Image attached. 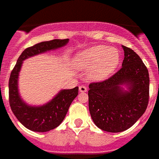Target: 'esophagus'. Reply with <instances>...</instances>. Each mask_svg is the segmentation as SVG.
Instances as JSON below:
<instances>
[{
	"instance_id": "34e87169",
	"label": "esophagus",
	"mask_w": 159,
	"mask_h": 159,
	"mask_svg": "<svg viewBox=\"0 0 159 159\" xmlns=\"http://www.w3.org/2000/svg\"><path fill=\"white\" fill-rule=\"evenodd\" d=\"M80 92H87V87L85 85H80Z\"/></svg>"
}]
</instances>
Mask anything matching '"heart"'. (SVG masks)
Masks as SVG:
<instances>
[{"instance_id":"heart-1","label":"heart","mask_w":159,"mask_h":159,"mask_svg":"<svg viewBox=\"0 0 159 159\" xmlns=\"http://www.w3.org/2000/svg\"><path fill=\"white\" fill-rule=\"evenodd\" d=\"M120 55L116 49L105 45H98L85 49L74 58V64L81 69H92L95 79L108 77L119 63Z\"/></svg>"}]
</instances>
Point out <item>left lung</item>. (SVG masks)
Instances as JSON below:
<instances>
[{
	"label": "left lung",
	"instance_id": "1",
	"mask_svg": "<svg viewBox=\"0 0 159 159\" xmlns=\"http://www.w3.org/2000/svg\"><path fill=\"white\" fill-rule=\"evenodd\" d=\"M124 60L120 70L103 81L89 85V110L97 127L103 131L127 130L145 113L149 102V73L133 49L122 46ZM127 84L123 91L121 84Z\"/></svg>",
	"mask_w": 159,
	"mask_h": 159
}]
</instances>
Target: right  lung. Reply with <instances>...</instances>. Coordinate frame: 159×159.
<instances>
[{"mask_svg": "<svg viewBox=\"0 0 159 159\" xmlns=\"http://www.w3.org/2000/svg\"><path fill=\"white\" fill-rule=\"evenodd\" d=\"M68 39H54L29 47L20 55L11 72L8 83L9 104L17 119L28 129L47 132L58 127L66 116L72 102L77 97L79 87L62 90L49 103L40 107H31L24 103L18 92V76L25 59L66 45Z\"/></svg>", "mask_w": 159, "mask_h": 159, "instance_id": "1", "label": "right lung"}]
</instances>
